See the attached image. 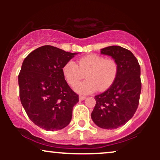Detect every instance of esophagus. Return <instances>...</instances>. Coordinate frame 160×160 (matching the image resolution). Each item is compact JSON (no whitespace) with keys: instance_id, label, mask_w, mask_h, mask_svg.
Segmentation results:
<instances>
[{"instance_id":"obj_1","label":"esophagus","mask_w":160,"mask_h":160,"mask_svg":"<svg viewBox=\"0 0 160 160\" xmlns=\"http://www.w3.org/2000/svg\"><path fill=\"white\" fill-rule=\"evenodd\" d=\"M79 99H80V101L84 100V99H86V96H82V95H80V96H79Z\"/></svg>"}]
</instances>
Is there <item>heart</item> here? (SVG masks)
<instances>
[{
  "label": "heart",
  "mask_w": 160,
  "mask_h": 160,
  "mask_svg": "<svg viewBox=\"0 0 160 160\" xmlns=\"http://www.w3.org/2000/svg\"><path fill=\"white\" fill-rule=\"evenodd\" d=\"M62 73L70 86H74L86 76L85 82L77 84L75 91L89 95L98 89L104 91L113 83L118 73V65L113 59H105L97 54H89L78 60V64L68 61L62 68Z\"/></svg>",
  "instance_id": "1"
}]
</instances>
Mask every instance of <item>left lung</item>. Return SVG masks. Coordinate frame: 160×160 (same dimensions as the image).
I'll list each match as a JSON object with an SVG mask.
<instances>
[{
    "instance_id": "1",
    "label": "left lung",
    "mask_w": 160,
    "mask_h": 160,
    "mask_svg": "<svg viewBox=\"0 0 160 160\" xmlns=\"http://www.w3.org/2000/svg\"><path fill=\"white\" fill-rule=\"evenodd\" d=\"M101 53L115 60L118 73L109 89L95 96L91 117L98 127L114 129L123 126L136 111L141 91V68L132 52L120 46L105 47Z\"/></svg>"
}]
</instances>
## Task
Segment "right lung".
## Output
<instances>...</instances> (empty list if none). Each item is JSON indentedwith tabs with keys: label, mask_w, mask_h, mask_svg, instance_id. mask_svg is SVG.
<instances>
[{
	"label": "right lung",
	"mask_w": 160,
	"mask_h": 160,
	"mask_svg": "<svg viewBox=\"0 0 160 160\" xmlns=\"http://www.w3.org/2000/svg\"><path fill=\"white\" fill-rule=\"evenodd\" d=\"M76 54L46 45L23 61L18 78L20 101L29 119L47 131L67 126L79 102L62 73L63 66Z\"/></svg>",
	"instance_id": "add662e5"
}]
</instances>
